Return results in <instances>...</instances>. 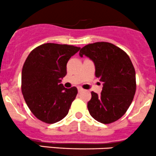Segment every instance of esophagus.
Instances as JSON below:
<instances>
[{
    "instance_id": "34e87169",
    "label": "esophagus",
    "mask_w": 156,
    "mask_h": 156,
    "mask_svg": "<svg viewBox=\"0 0 156 156\" xmlns=\"http://www.w3.org/2000/svg\"><path fill=\"white\" fill-rule=\"evenodd\" d=\"M78 92H81V91H82L83 89L81 88V87H78Z\"/></svg>"
}]
</instances>
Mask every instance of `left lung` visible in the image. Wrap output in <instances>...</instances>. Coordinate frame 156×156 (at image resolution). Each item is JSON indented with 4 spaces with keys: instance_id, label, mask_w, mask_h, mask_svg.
<instances>
[{
    "instance_id": "left-lung-1",
    "label": "left lung",
    "mask_w": 156,
    "mask_h": 156,
    "mask_svg": "<svg viewBox=\"0 0 156 156\" xmlns=\"http://www.w3.org/2000/svg\"><path fill=\"white\" fill-rule=\"evenodd\" d=\"M79 55L93 61L95 76L103 82L101 94L92 91L87 103L90 116L104 124L116 121L125 114L136 93V72L130 58L121 49L106 42L84 46Z\"/></svg>"
}]
</instances>
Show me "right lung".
Wrapping results in <instances>:
<instances>
[{"instance_id":"obj_1","label":"right lung","mask_w":156,"mask_h":156,"mask_svg":"<svg viewBox=\"0 0 156 156\" xmlns=\"http://www.w3.org/2000/svg\"><path fill=\"white\" fill-rule=\"evenodd\" d=\"M81 48L45 43L33 49L26 59L21 75V90L27 106L36 118L46 123L62 120L68 114L78 90L61 84L67 63Z\"/></svg>"}]
</instances>
